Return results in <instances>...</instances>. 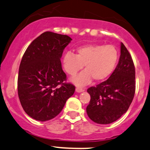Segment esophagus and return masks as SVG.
I'll return each instance as SVG.
<instances>
[{"label":"esophagus","instance_id":"esophagus-1","mask_svg":"<svg viewBox=\"0 0 150 150\" xmlns=\"http://www.w3.org/2000/svg\"><path fill=\"white\" fill-rule=\"evenodd\" d=\"M76 91L77 92H82V91H84V88H82V87H81V86H77L76 87Z\"/></svg>","mask_w":150,"mask_h":150}]
</instances>
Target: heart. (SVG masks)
Returning a JSON list of instances; mask_svg holds the SVG:
<instances>
[{"label": "heart", "instance_id": "1", "mask_svg": "<svg viewBox=\"0 0 150 150\" xmlns=\"http://www.w3.org/2000/svg\"><path fill=\"white\" fill-rule=\"evenodd\" d=\"M118 51L113 45H86L77 48L76 54L67 52L63 64L68 75L74 76L83 68L85 70L73 81L78 85H85L94 79L97 82L105 80L112 73L117 61Z\"/></svg>", "mask_w": 150, "mask_h": 150}]
</instances>
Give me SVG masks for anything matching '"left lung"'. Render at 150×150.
Segmentation results:
<instances>
[{
    "label": "left lung",
    "instance_id": "8db88e82",
    "mask_svg": "<svg viewBox=\"0 0 150 150\" xmlns=\"http://www.w3.org/2000/svg\"><path fill=\"white\" fill-rule=\"evenodd\" d=\"M135 80L132 57L122 42L120 61L110 77L87 89L91 96L86 107L89 118L100 124H110L120 119L128 110L134 97Z\"/></svg>",
    "mask_w": 150,
    "mask_h": 150
}]
</instances>
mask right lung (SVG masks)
Returning <instances> with one entry per match:
<instances>
[{
	"mask_svg": "<svg viewBox=\"0 0 150 150\" xmlns=\"http://www.w3.org/2000/svg\"><path fill=\"white\" fill-rule=\"evenodd\" d=\"M72 40L69 36L47 31L30 44L19 66L17 90L23 110L35 120L54 118L73 95L75 86L67 80L61 57Z\"/></svg>",
	"mask_w": 150,
	"mask_h": 150,
	"instance_id": "1",
	"label": "right lung"
}]
</instances>
